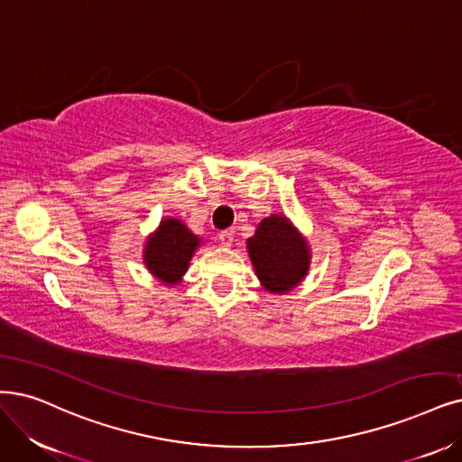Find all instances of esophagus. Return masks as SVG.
Returning a JSON list of instances; mask_svg holds the SVG:
<instances>
[{"label": "esophagus", "mask_w": 462, "mask_h": 462, "mask_svg": "<svg viewBox=\"0 0 462 462\" xmlns=\"http://www.w3.org/2000/svg\"><path fill=\"white\" fill-rule=\"evenodd\" d=\"M218 240H220V244L222 245H232V242H234V230H222V232H218Z\"/></svg>", "instance_id": "1"}]
</instances>
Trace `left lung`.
Segmentation results:
<instances>
[{"instance_id": "1", "label": "left lung", "mask_w": 462, "mask_h": 462, "mask_svg": "<svg viewBox=\"0 0 462 462\" xmlns=\"http://www.w3.org/2000/svg\"><path fill=\"white\" fill-rule=\"evenodd\" d=\"M254 274L270 293H287L297 287L310 268V247L293 222L283 215L261 220L247 240Z\"/></svg>"}]
</instances>
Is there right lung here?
<instances>
[{"label":"right lung","instance_id":"add662e5","mask_svg":"<svg viewBox=\"0 0 462 462\" xmlns=\"http://www.w3.org/2000/svg\"><path fill=\"white\" fill-rule=\"evenodd\" d=\"M201 237L179 218H163L144 245V264L152 276L175 285L182 280Z\"/></svg>","mask_w":462,"mask_h":462}]
</instances>
